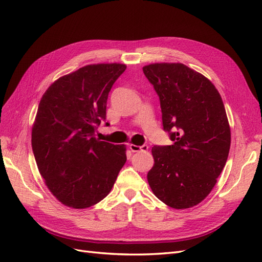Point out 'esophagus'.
<instances>
[{
  "label": "esophagus",
  "mask_w": 262,
  "mask_h": 262,
  "mask_svg": "<svg viewBox=\"0 0 262 262\" xmlns=\"http://www.w3.org/2000/svg\"><path fill=\"white\" fill-rule=\"evenodd\" d=\"M130 149L132 150V152H145V150L148 149V146L147 145H134V144H130Z\"/></svg>",
  "instance_id": "1"
}]
</instances>
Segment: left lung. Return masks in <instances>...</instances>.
Wrapping results in <instances>:
<instances>
[{
  "label": "left lung",
  "mask_w": 262,
  "mask_h": 262,
  "mask_svg": "<svg viewBox=\"0 0 262 262\" xmlns=\"http://www.w3.org/2000/svg\"><path fill=\"white\" fill-rule=\"evenodd\" d=\"M143 73L160 97L172 145L152 147L153 193L173 209L200 203L215 186L231 147L223 100L211 81L182 63H154Z\"/></svg>",
  "instance_id": "left-lung-1"
}]
</instances>
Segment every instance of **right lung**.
<instances>
[{
    "label": "right lung",
    "instance_id": "add662e5",
    "mask_svg": "<svg viewBox=\"0 0 262 262\" xmlns=\"http://www.w3.org/2000/svg\"><path fill=\"white\" fill-rule=\"evenodd\" d=\"M125 69L120 63L83 67L52 83L39 102L31 146L47 187L67 207L101 201L126 161L125 145L95 138L106 120L108 94Z\"/></svg>",
    "mask_w": 262,
    "mask_h": 262
}]
</instances>
